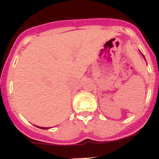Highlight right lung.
Segmentation results:
<instances>
[{
    "label": "right lung",
    "mask_w": 159,
    "mask_h": 159,
    "mask_svg": "<svg viewBox=\"0 0 159 159\" xmlns=\"http://www.w3.org/2000/svg\"><path fill=\"white\" fill-rule=\"evenodd\" d=\"M40 128H41V129H48V128H45V127H40Z\"/></svg>",
    "instance_id": "1"
}]
</instances>
